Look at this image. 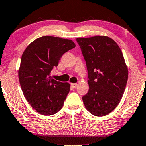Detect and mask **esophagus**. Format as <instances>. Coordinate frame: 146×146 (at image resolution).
Instances as JSON below:
<instances>
[{"instance_id": "1", "label": "esophagus", "mask_w": 146, "mask_h": 146, "mask_svg": "<svg viewBox=\"0 0 146 146\" xmlns=\"http://www.w3.org/2000/svg\"><path fill=\"white\" fill-rule=\"evenodd\" d=\"M71 86L75 88L77 87V84H71Z\"/></svg>"}]
</instances>
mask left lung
Instances as JSON below:
<instances>
[{
  "instance_id": "obj_1",
  "label": "left lung",
  "mask_w": 146,
  "mask_h": 146,
  "mask_svg": "<svg viewBox=\"0 0 146 146\" xmlns=\"http://www.w3.org/2000/svg\"><path fill=\"white\" fill-rule=\"evenodd\" d=\"M86 60L89 90L83 96L86 109L104 116L121 100L128 79V70L116 42L106 36L77 38Z\"/></svg>"
}]
</instances>
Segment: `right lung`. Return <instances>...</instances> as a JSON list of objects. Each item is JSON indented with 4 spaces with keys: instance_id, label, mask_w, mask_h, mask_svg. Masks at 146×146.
Masks as SVG:
<instances>
[{
    "instance_id": "obj_1",
    "label": "right lung",
    "mask_w": 146,
    "mask_h": 146,
    "mask_svg": "<svg viewBox=\"0 0 146 146\" xmlns=\"http://www.w3.org/2000/svg\"><path fill=\"white\" fill-rule=\"evenodd\" d=\"M76 46L70 40L44 36L31 43L21 59L19 79L25 98L44 115L61 109L70 92V84L56 81L51 72L62 55Z\"/></svg>"
}]
</instances>
